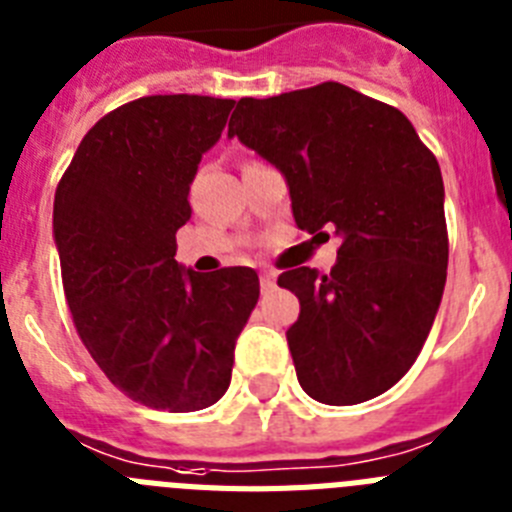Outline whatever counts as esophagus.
I'll use <instances>...</instances> for the list:
<instances>
[{"mask_svg": "<svg viewBox=\"0 0 512 512\" xmlns=\"http://www.w3.org/2000/svg\"><path fill=\"white\" fill-rule=\"evenodd\" d=\"M260 288H262V291H273V288H275V273H273V270H260Z\"/></svg>", "mask_w": 512, "mask_h": 512, "instance_id": "1", "label": "esophagus"}]
</instances>
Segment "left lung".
I'll list each match as a JSON object with an SVG mask.
<instances>
[{"label":"left lung","instance_id":"left-lung-1","mask_svg":"<svg viewBox=\"0 0 512 512\" xmlns=\"http://www.w3.org/2000/svg\"><path fill=\"white\" fill-rule=\"evenodd\" d=\"M229 139L286 177L301 231L340 239L330 275L278 278L301 304L286 332L301 389L335 407L379 397L410 371L441 306V167L407 115L337 82L242 97Z\"/></svg>","mask_w":512,"mask_h":512}]
</instances>
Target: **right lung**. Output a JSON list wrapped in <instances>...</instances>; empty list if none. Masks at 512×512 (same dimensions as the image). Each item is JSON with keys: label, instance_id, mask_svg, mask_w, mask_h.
I'll use <instances>...</instances> for the list:
<instances>
[{"label": "right lung", "instance_id": "add662e5", "mask_svg": "<svg viewBox=\"0 0 512 512\" xmlns=\"http://www.w3.org/2000/svg\"><path fill=\"white\" fill-rule=\"evenodd\" d=\"M234 100L151 95L87 131L53 198V242L84 348L136 402L195 412L224 397L234 345L260 296L252 268H182L201 157Z\"/></svg>", "mask_w": 512, "mask_h": 512}]
</instances>
